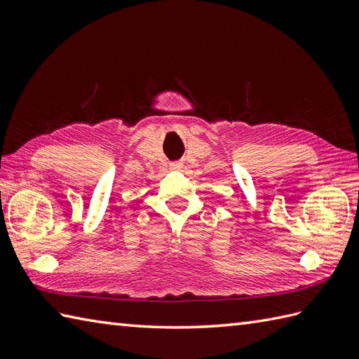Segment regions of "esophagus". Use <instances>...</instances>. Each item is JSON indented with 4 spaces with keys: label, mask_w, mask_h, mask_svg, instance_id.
<instances>
[{
    "label": "esophagus",
    "mask_w": 359,
    "mask_h": 359,
    "mask_svg": "<svg viewBox=\"0 0 359 359\" xmlns=\"http://www.w3.org/2000/svg\"><path fill=\"white\" fill-rule=\"evenodd\" d=\"M170 168L172 171H180L182 168H184V163L182 162H172V163H170Z\"/></svg>",
    "instance_id": "esophagus-1"
}]
</instances>
